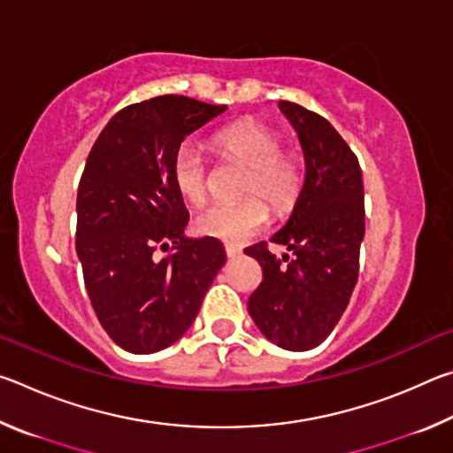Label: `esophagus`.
<instances>
[{"instance_id": "34e87169", "label": "esophagus", "mask_w": 453, "mask_h": 453, "mask_svg": "<svg viewBox=\"0 0 453 453\" xmlns=\"http://www.w3.org/2000/svg\"><path fill=\"white\" fill-rule=\"evenodd\" d=\"M226 256L229 259L242 256V248H240V245H235V243H226Z\"/></svg>"}]
</instances>
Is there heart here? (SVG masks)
Wrapping results in <instances>:
<instances>
[{"label":"heart","instance_id":"obj_1","mask_svg":"<svg viewBox=\"0 0 453 453\" xmlns=\"http://www.w3.org/2000/svg\"><path fill=\"white\" fill-rule=\"evenodd\" d=\"M213 148L227 162L248 167L242 188L248 199L216 203L199 211L194 221L196 232L219 242L243 243L270 221L265 201L278 216L291 210L303 183V165L291 153H281V137L256 121L221 129L213 135ZM172 178L180 196L191 205H202L208 199V165L194 142L181 143L175 151Z\"/></svg>","mask_w":453,"mask_h":453}]
</instances>
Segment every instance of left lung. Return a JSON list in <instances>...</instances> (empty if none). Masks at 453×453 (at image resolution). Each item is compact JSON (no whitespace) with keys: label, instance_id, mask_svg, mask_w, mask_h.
Masks as SVG:
<instances>
[{"label":"left lung","instance_id":"1","mask_svg":"<svg viewBox=\"0 0 453 453\" xmlns=\"http://www.w3.org/2000/svg\"><path fill=\"white\" fill-rule=\"evenodd\" d=\"M280 110L300 137L305 175L288 221L270 240L291 256L275 257L265 242L245 250L264 272L248 311L275 346L308 351L332 334L357 281L364 181L354 151L326 118L291 102H280Z\"/></svg>","mask_w":453,"mask_h":453}]
</instances>
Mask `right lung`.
Segmentation results:
<instances>
[{
	"label": "right lung",
	"mask_w": 453,
	"mask_h": 453,
	"mask_svg": "<svg viewBox=\"0 0 453 453\" xmlns=\"http://www.w3.org/2000/svg\"><path fill=\"white\" fill-rule=\"evenodd\" d=\"M227 105L159 96L116 113L91 148L78 189L75 250L99 324L119 348L153 354L194 324L226 264L213 237H188L172 178L181 142ZM172 247L159 260L155 250Z\"/></svg>",
	"instance_id": "add662e5"
}]
</instances>
